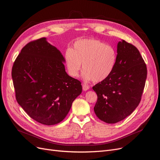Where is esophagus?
Instances as JSON below:
<instances>
[{
    "instance_id": "34e87169",
    "label": "esophagus",
    "mask_w": 160,
    "mask_h": 160,
    "mask_svg": "<svg viewBox=\"0 0 160 160\" xmlns=\"http://www.w3.org/2000/svg\"><path fill=\"white\" fill-rule=\"evenodd\" d=\"M82 87H83V91H87V90H88L89 89V85H88L86 83H83V85H82Z\"/></svg>"
}]
</instances>
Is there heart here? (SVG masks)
Returning <instances> with one entry per match:
<instances>
[{
  "mask_svg": "<svg viewBox=\"0 0 160 160\" xmlns=\"http://www.w3.org/2000/svg\"><path fill=\"white\" fill-rule=\"evenodd\" d=\"M117 57V51L113 47L96 38H84L75 41L72 49H67L65 61L71 77L79 75L83 63L84 78L101 82L113 72Z\"/></svg>",
  "mask_w": 160,
  "mask_h": 160,
  "instance_id": "obj_1",
  "label": "heart"
}]
</instances>
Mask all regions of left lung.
<instances>
[{
    "instance_id": "obj_1",
    "label": "left lung",
    "mask_w": 160,
    "mask_h": 160,
    "mask_svg": "<svg viewBox=\"0 0 160 160\" xmlns=\"http://www.w3.org/2000/svg\"><path fill=\"white\" fill-rule=\"evenodd\" d=\"M115 68L107 79L93 87L98 95L97 117L107 123L124 119L142 99L147 78L146 64L138 49L125 41L118 44Z\"/></svg>"
}]
</instances>
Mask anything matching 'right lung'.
Wrapping results in <instances>:
<instances>
[{
    "mask_svg": "<svg viewBox=\"0 0 160 160\" xmlns=\"http://www.w3.org/2000/svg\"><path fill=\"white\" fill-rule=\"evenodd\" d=\"M63 62L61 52L43 37L27 43L13 63L17 102L41 124L62 122L82 92L81 83L67 75Z\"/></svg>",
    "mask_w": 160,
    "mask_h": 160,
    "instance_id": "1",
    "label": "right lung"
}]
</instances>
